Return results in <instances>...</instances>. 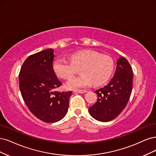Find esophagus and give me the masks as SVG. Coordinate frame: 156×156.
Wrapping results in <instances>:
<instances>
[{
	"label": "esophagus",
	"mask_w": 156,
	"mask_h": 156,
	"mask_svg": "<svg viewBox=\"0 0 156 156\" xmlns=\"http://www.w3.org/2000/svg\"><path fill=\"white\" fill-rule=\"evenodd\" d=\"M74 93H84L85 92H87L86 90L84 89H79V90H74L73 91Z\"/></svg>",
	"instance_id": "34e87169"
}]
</instances>
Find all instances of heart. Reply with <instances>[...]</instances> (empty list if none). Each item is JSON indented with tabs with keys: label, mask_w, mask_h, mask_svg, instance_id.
<instances>
[{
	"label": "heart",
	"mask_w": 156,
	"mask_h": 156,
	"mask_svg": "<svg viewBox=\"0 0 156 156\" xmlns=\"http://www.w3.org/2000/svg\"><path fill=\"white\" fill-rule=\"evenodd\" d=\"M70 62L63 58H57L52 63V70L57 76L68 79L80 69L82 75L70 79L65 84L69 89L83 87L91 83L100 85L109 78L114 69L113 59L105 54L94 51H82L70 56Z\"/></svg>",
	"instance_id": "b5f03b06"
}]
</instances>
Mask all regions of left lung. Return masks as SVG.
Listing matches in <instances>:
<instances>
[{
    "label": "left lung",
    "mask_w": 156,
    "mask_h": 156,
    "mask_svg": "<svg viewBox=\"0 0 156 156\" xmlns=\"http://www.w3.org/2000/svg\"><path fill=\"white\" fill-rule=\"evenodd\" d=\"M133 70L128 60L120 57L117 69L108 85L97 90V101L89 108L97 120L108 122L116 118L126 108L132 91Z\"/></svg>",
    "instance_id": "obj_1"
}]
</instances>
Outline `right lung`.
Masks as SVG:
<instances>
[{"mask_svg":"<svg viewBox=\"0 0 156 156\" xmlns=\"http://www.w3.org/2000/svg\"><path fill=\"white\" fill-rule=\"evenodd\" d=\"M54 50L48 48L28 56L20 71L19 89L27 106L37 119L56 122L66 115L71 91L59 92L61 86L52 70Z\"/></svg>","mask_w":156,"mask_h":156,"instance_id":"add662e5","label":"right lung"}]
</instances>
